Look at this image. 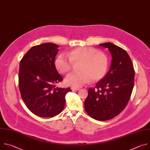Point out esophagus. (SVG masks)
Returning <instances> with one entry per match:
<instances>
[{"label": "esophagus", "mask_w": 150, "mask_h": 150, "mask_svg": "<svg viewBox=\"0 0 150 150\" xmlns=\"http://www.w3.org/2000/svg\"><path fill=\"white\" fill-rule=\"evenodd\" d=\"M71 89L73 91H78V90H79V88H72Z\"/></svg>", "instance_id": "34e87169"}]
</instances>
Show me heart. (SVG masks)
<instances>
[{
    "label": "heart",
    "mask_w": 150,
    "mask_h": 150,
    "mask_svg": "<svg viewBox=\"0 0 150 150\" xmlns=\"http://www.w3.org/2000/svg\"><path fill=\"white\" fill-rule=\"evenodd\" d=\"M80 63L79 72L68 75L65 78L66 83L74 88H79L89 82L101 79L108 68L109 59L107 55L90 47H79L69 53V59L63 54L56 57L54 65L61 74L70 72L74 65Z\"/></svg>",
    "instance_id": "1"
}]
</instances>
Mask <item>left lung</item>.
<instances>
[{"instance_id": "1", "label": "left lung", "mask_w": 150, "mask_h": 150, "mask_svg": "<svg viewBox=\"0 0 150 150\" xmlns=\"http://www.w3.org/2000/svg\"><path fill=\"white\" fill-rule=\"evenodd\" d=\"M99 45L108 49L112 55L110 68L95 88L88 89L84 107L91 117L104 121L113 119L125 108L134 88L135 72L125 50L110 42Z\"/></svg>"}]
</instances>
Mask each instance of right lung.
I'll list each match as a JSON object with an SVG mask.
<instances>
[{
	"mask_svg": "<svg viewBox=\"0 0 150 150\" xmlns=\"http://www.w3.org/2000/svg\"><path fill=\"white\" fill-rule=\"evenodd\" d=\"M59 46L52 42L32 47L19 63V87L28 109L34 115L52 117L62 112L70 88L56 87L63 78L54 61Z\"/></svg>",
	"mask_w": 150,
	"mask_h": 150,
	"instance_id": "1",
	"label": "right lung"
}]
</instances>
